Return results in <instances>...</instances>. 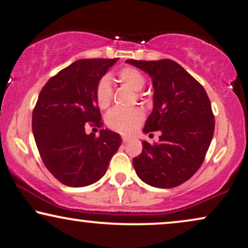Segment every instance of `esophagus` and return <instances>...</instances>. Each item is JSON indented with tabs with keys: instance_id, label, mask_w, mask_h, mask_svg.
I'll return each mask as SVG.
<instances>
[{
	"instance_id": "esophagus-1",
	"label": "esophagus",
	"mask_w": 248,
	"mask_h": 248,
	"mask_svg": "<svg viewBox=\"0 0 248 248\" xmlns=\"http://www.w3.org/2000/svg\"><path fill=\"white\" fill-rule=\"evenodd\" d=\"M131 140V138H129V137H123V138H122V141H123L124 143L125 142H129Z\"/></svg>"
}]
</instances>
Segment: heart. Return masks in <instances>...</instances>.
<instances>
[{
  "label": "heart",
  "mask_w": 248,
  "mask_h": 248,
  "mask_svg": "<svg viewBox=\"0 0 248 248\" xmlns=\"http://www.w3.org/2000/svg\"><path fill=\"white\" fill-rule=\"evenodd\" d=\"M119 81L134 92L141 91L145 86L146 79L139 70L134 68H123L117 73ZM112 90L110 80L107 77L100 79L95 87V101L101 109H107L110 106ZM143 121V112L140 108L114 109L107 115V125L116 132L122 134L132 133Z\"/></svg>",
  "instance_id": "heart-1"
}]
</instances>
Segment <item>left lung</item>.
I'll return each instance as SVG.
<instances>
[{
    "label": "left lung",
    "instance_id": "1",
    "mask_svg": "<svg viewBox=\"0 0 248 248\" xmlns=\"http://www.w3.org/2000/svg\"><path fill=\"white\" fill-rule=\"evenodd\" d=\"M126 63L148 73L153 80V111L143 132L160 131L157 143L142 142L133 158L137 175L158 188L176 187L201 167L212 142L215 119L204 88L171 60Z\"/></svg>",
    "mask_w": 248,
    "mask_h": 248
}]
</instances>
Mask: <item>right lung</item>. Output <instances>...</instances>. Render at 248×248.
I'll return each instance as SVG.
<instances>
[{"mask_svg": "<svg viewBox=\"0 0 248 248\" xmlns=\"http://www.w3.org/2000/svg\"><path fill=\"white\" fill-rule=\"evenodd\" d=\"M118 59L78 60L51 77L33 110L32 130L46 168L62 184L84 187L105 176L121 136L108 129L87 134L88 124L101 127L95 87Z\"/></svg>", "mask_w": 248, "mask_h": 248, "instance_id": "right-lung-1", "label": "right lung"}]
</instances>
